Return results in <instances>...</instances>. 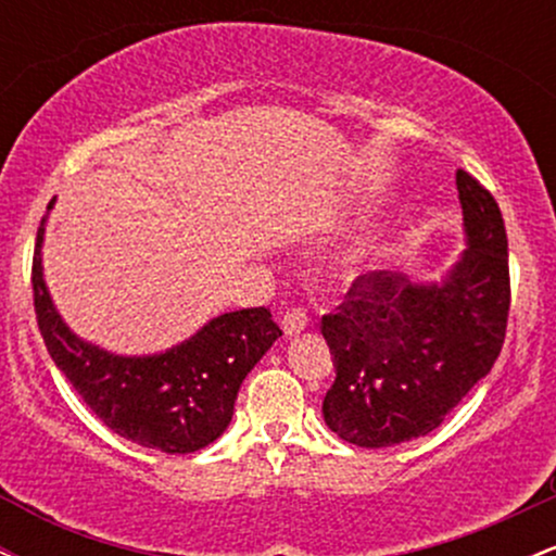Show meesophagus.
Segmentation results:
<instances>
[{
	"instance_id": "1",
	"label": "esophagus",
	"mask_w": 556,
	"mask_h": 556,
	"mask_svg": "<svg viewBox=\"0 0 556 556\" xmlns=\"http://www.w3.org/2000/svg\"><path fill=\"white\" fill-rule=\"evenodd\" d=\"M308 327V314H305V308H290L282 318V329L287 337H295Z\"/></svg>"
}]
</instances>
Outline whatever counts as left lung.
I'll return each mask as SVG.
<instances>
[{
    "instance_id": "left-lung-1",
    "label": "left lung",
    "mask_w": 556,
    "mask_h": 556,
    "mask_svg": "<svg viewBox=\"0 0 556 556\" xmlns=\"http://www.w3.org/2000/svg\"><path fill=\"white\" fill-rule=\"evenodd\" d=\"M465 251L439 282L363 274L321 318L334 361L324 420L350 444L381 450L426 437L500 358L509 314L507 232L494 195L457 169Z\"/></svg>"
}]
</instances>
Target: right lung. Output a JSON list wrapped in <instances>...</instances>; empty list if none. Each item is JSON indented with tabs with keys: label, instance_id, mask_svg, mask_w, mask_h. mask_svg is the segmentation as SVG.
Instances as JSON below:
<instances>
[{
	"label": "right lung",
	"instance_id": "add662e5",
	"mask_svg": "<svg viewBox=\"0 0 556 556\" xmlns=\"http://www.w3.org/2000/svg\"><path fill=\"white\" fill-rule=\"evenodd\" d=\"M52 208V203H49ZM41 219L34 253V305L43 344L83 402L119 437L167 455H188L219 439L251 368L282 337L266 308H242L203 324L154 355H114L80 340L56 314L43 282Z\"/></svg>",
	"mask_w": 556,
	"mask_h": 556
}]
</instances>
